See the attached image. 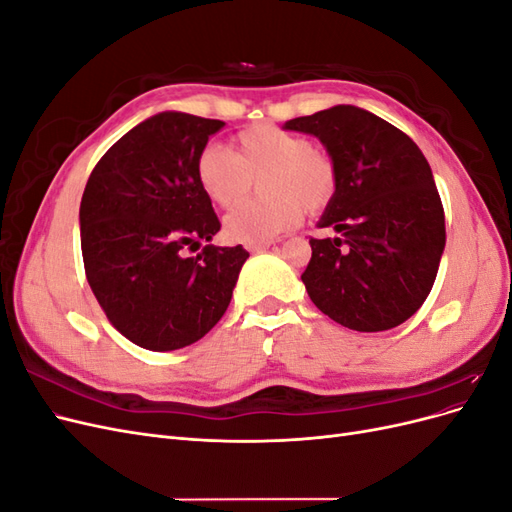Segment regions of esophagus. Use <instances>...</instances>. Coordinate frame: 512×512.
Masks as SVG:
<instances>
[{
	"instance_id": "esophagus-1",
	"label": "esophagus",
	"mask_w": 512,
	"mask_h": 512,
	"mask_svg": "<svg viewBox=\"0 0 512 512\" xmlns=\"http://www.w3.org/2000/svg\"><path fill=\"white\" fill-rule=\"evenodd\" d=\"M271 243H256V245H247V250L250 252H262V250H269Z\"/></svg>"
}]
</instances>
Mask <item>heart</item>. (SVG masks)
<instances>
[{
	"label": "heart",
	"instance_id": "1",
	"mask_svg": "<svg viewBox=\"0 0 512 512\" xmlns=\"http://www.w3.org/2000/svg\"><path fill=\"white\" fill-rule=\"evenodd\" d=\"M262 172L260 192L224 218L230 241L269 243L297 228L303 207H327L337 188V168L327 153L314 149L305 136L258 123L237 134V156L220 143H209L196 158V179L215 205L230 207L241 200Z\"/></svg>",
	"mask_w": 512,
	"mask_h": 512
}]
</instances>
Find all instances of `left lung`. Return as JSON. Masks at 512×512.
I'll return each mask as SVG.
<instances>
[{
  "instance_id": "1",
  "label": "left lung",
  "mask_w": 512,
  "mask_h": 512,
  "mask_svg": "<svg viewBox=\"0 0 512 512\" xmlns=\"http://www.w3.org/2000/svg\"><path fill=\"white\" fill-rule=\"evenodd\" d=\"M312 134L337 168V188L309 239V299L342 327L389 331L421 307L446 243L444 209L423 151L389 121L337 104L284 123Z\"/></svg>"
}]
</instances>
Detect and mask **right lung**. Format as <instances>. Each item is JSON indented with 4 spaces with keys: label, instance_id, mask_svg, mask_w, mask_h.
Returning <instances> with one entry per match:
<instances>
[{
    "label": "right lung",
    "instance_id": "obj_1",
    "mask_svg": "<svg viewBox=\"0 0 512 512\" xmlns=\"http://www.w3.org/2000/svg\"><path fill=\"white\" fill-rule=\"evenodd\" d=\"M226 126L164 111L108 149L85 185L79 224L87 282L132 344L170 352L198 342L224 316L241 245L215 247L220 220L196 179V158ZM208 245L196 257L185 246Z\"/></svg>",
    "mask_w": 512,
    "mask_h": 512
}]
</instances>
